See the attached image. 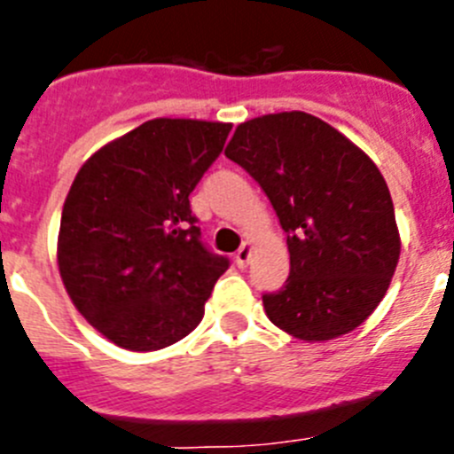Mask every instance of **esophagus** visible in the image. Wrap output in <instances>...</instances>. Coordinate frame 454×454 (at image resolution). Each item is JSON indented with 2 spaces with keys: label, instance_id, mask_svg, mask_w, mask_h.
I'll return each instance as SVG.
<instances>
[{
  "label": "esophagus",
  "instance_id": "1",
  "mask_svg": "<svg viewBox=\"0 0 454 454\" xmlns=\"http://www.w3.org/2000/svg\"><path fill=\"white\" fill-rule=\"evenodd\" d=\"M250 256H252V243H247L246 240V243L239 247V252L234 254V263L243 270V268H247V263H250Z\"/></svg>",
  "mask_w": 454,
  "mask_h": 454
}]
</instances>
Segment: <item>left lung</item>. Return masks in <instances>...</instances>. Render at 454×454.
Returning a JSON list of instances; mask_svg holds the SVG:
<instances>
[{"mask_svg":"<svg viewBox=\"0 0 454 454\" xmlns=\"http://www.w3.org/2000/svg\"><path fill=\"white\" fill-rule=\"evenodd\" d=\"M224 156L259 182L291 254L268 318L302 340H330L382 302L400 259V234L382 172L332 124L302 111L239 124Z\"/></svg>","mask_w":454,"mask_h":454,"instance_id":"1","label":"left lung"}]
</instances>
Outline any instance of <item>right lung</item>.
<instances>
[{
	"mask_svg": "<svg viewBox=\"0 0 454 454\" xmlns=\"http://www.w3.org/2000/svg\"><path fill=\"white\" fill-rule=\"evenodd\" d=\"M231 124L156 118L82 166L63 204L59 272L79 314L134 352L172 346L204 316L227 256L207 250L188 195Z\"/></svg>",
	"mask_w": 454,
	"mask_h": 454,
	"instance_id": "obj_1",
	"label": "right lung"
}]
</instances>
